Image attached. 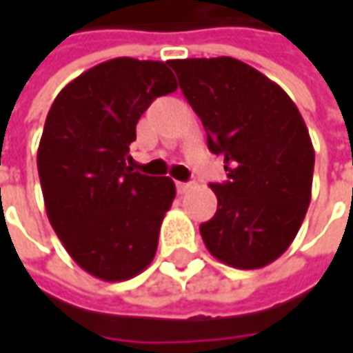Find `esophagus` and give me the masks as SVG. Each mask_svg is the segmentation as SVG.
<instances>
[{"instance_id":"obj_1","label":"esophagus","mask_w":353,"mask_h":353,"mask_svg":"<svg viewBox=\"0 0 353 353\" xmlns=\"http://www.w3.org/2000/svg\"><path fill=\"white\" fill-rule=\"evenodd\" d=\"M190 186H192L190 183H181V181H179V183H176V190H179V192L183 194V192H186V190H188Z\"/></svg>"}]
</instances>
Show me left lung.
I'll return each mask as SVG.
<instances>
[{
	"label": "left lung",
	"mask_w": 353,
	"mask_h": 353,
	"mask_svg": "<svg viewBox=\"0 0 353 353\" xmlns=\"http://www.w3.org/2000/svg\"><path fill=\"white\" fill-rule=\"evenodd\" d=\"M169 66L230 179L210 184L218 210L200 224L206 248L236 269L273 263L289 250L310 204L314 149L305 119L285 90L237 59Z\"/></svg>",
	"instance_id": "left-lung-1"
}]
</instances>
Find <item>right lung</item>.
Wrapping results in <instances>:
<instances>
[{"label": "right lung", "instance_id": "obj_1", "mask_svg": "<svg viewBox=\"0 0 353 353\" xmlns=\"http://www.w3.org/2000/svg\"><path fill=\"white\" fill-rule=\"evenodd\" d=\"M176 90L169 62L112 59L68 82L48 110L37 169L48 222L90 275L125 281L153 261L174 200L169 176L133 172L143 112Z\"/></svg>", "mask_w": 353, "mask_h": 353}]
</instances>
